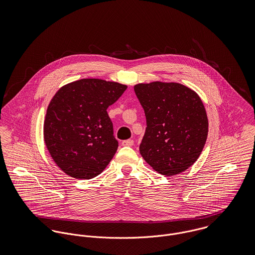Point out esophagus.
<instances>
[{
  "instance_id": "obj_1",
  "label": "esophagus",
  "mask_w": 255,
  "mask_h": 255,
  "mask_svg": "<svg viewBox=\"0 0 255 255\" xmlns=\"http://www.w3.org/2000/svg\"><path fill=\"white\" fill-rule=\"evenodd\" d=\"M122 144L124 146H132L133 145V140L132 139H127V140H124L122 142Z\"/></svg>"
}]
</instances>
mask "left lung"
<instances>
[{
	"mask_svg": "<svg viewBox=\"0 0 255 255\" xmlns=\"http://www.w3.org/2000/svg\"><path fill=\"white\" fill-rule=\"evenodd\" d=\"M144 110L141 156L158 173L174 176L198 159L208 134V119L199 96L188 87L160 81L134 86Z\"/></svg>",
	"mask_w": 255,
	"mask_h": 255,
	"instance_id": "1",
	"label": "left lung"
}]
</instances>
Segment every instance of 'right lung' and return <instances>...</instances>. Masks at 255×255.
I'll return each instance as SVG.
<instances>
[{"instance_id": "right-lung-1", "label": "right lung", "mask_w": 255, "mask_h": 255, "mask_svg": "<svg viewBox=\"0 0 255 255\" xmlns=\"http://www.w3.org/2000/svg\"><path fill=\"white\" fill-rule=\"evenodd\" d=\"M126 89L118 82L87 78L55 94L45 117L44 140L67 175L89 180L107 167L119 146L107 109Z\"/></svg>"}]
</instances>
